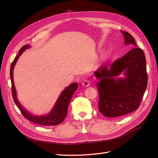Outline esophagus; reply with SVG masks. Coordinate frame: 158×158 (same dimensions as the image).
<instances>
[{"instance_id": "esophagus-1", "label": "esophagus", "mask_w": 158, "mask_h": 158, "mask_svg": "<svg viewBox=\"0 0 158 158\" xmlns=\"http://www.w3.org/2000/svg\"><path fill=\"white\" fill-rule=\"evenodd\" d=\"M89 85H90V82H89V80L85 79V80H84L83 81V82H82V85H83V86H84V87H88Z\"/></svg>"}]
</instances>
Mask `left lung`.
I'll return each instance as SVG.
<instances>
[{"mask_svg": "<svg viewBox=\"0 0 158 158\" xmlns=\"http://www.w3.org/2000/svg\"><path fill=\"white\" fill-rule=\"evenodd\" d=\"M125 45L133 48L111 64H105L95 71L99 82V110L107 117H118L136 111L139 107L148 84L144 52L138 48L130 33L121 31ZM123 73L125 78L115 79Z\"/></svg>", "mask_w": 158, "mask_h": 158, "instance_id": "obj_1", "label": "left lung"}]
</instances>
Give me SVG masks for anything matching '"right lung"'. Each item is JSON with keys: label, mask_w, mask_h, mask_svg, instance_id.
Masks as SVG:
<instances>
[{"label": "right lung", "mask_w": 158, "mask_h": 158, "mask_svg": "<svg viewBox=\"0 0 158 158\" xmlns=\"http://www.w3.org/2000/svg\"><path fill=\"white\" fill-rule=\"evenodd\" d=\"M30 47V46L28 45L23 46L20 49V51H19L18 55L15 57V59L13 60L10 66V76L12 84V95L14 102L16 103L19 109H20V111L22 113L23 116L30 121L44 126L58 125L64 121L66 114H67L69 103L74 92L78 88V84L76 82L73 83L64 89V90L60 95L58 99H57L54 107L52 108L51 111L48 114H47V115H33V114H31L29 112H27L26 110L22 107V106H21V104L18 102V100L17 99L16 91L15 89V86H14L13 80V70L18 58L22 55V52L26 49H29Z\"/></svg>", "instance_id": "obj_1"}]
</instances>
